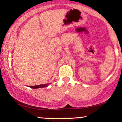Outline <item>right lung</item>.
I'll list each match as a JSON object with an SVG mask.
<instances>
[{"instance_id":"obj_1","label":"right lung","mask_w":122,"mask_h":122,"mask_svg":"<svg viewBox=\"0 0 122 122\" xmlns=\"http://www.w3.org/2000/svg\"><path fill=\"white\" fill-rule=\"evenodd\" d=\"M48 85L49 84H41V85H34V86H30L29 87L33 88V89H37V88L47 87V86H48Z\"/></svg>"}]
</instances>
